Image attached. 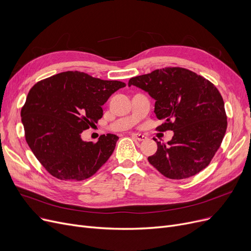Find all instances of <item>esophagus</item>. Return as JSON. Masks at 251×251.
Wrapping results in <instances>:
<instances>
[{
  "mask_svg": "<svg viewBox=\"0 0 251 251\" xmlns=\"http://www.w3.org/2000/svg\"><path fill=\"white\" fill-rule=\"evenodd\" d=\"M132 137L135 138V139L138 140V141H143V140L147 139L146 136L142 135V134H138V133H132Z\"/></svg>",
  "mask_w": 251,
  "mask_h": 251,
  "instance_id": "esophagus-1",
  "label": "esophagus"
}]
</instances>
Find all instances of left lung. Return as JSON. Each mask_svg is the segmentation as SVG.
I'll return each mask as SVG.
<instances>
[{"label":"left lung","instance_id":"left-lung-1","mask_svg":"<svg viewBox=\"0 0 251 251\" xmlns=\"http://www.w3.org/2000/svg\"><path fill=\"white\" fill-rule=\"evenodd\" d=\"M134 85L155 100L154 113L165 123L160 131L172 130L168 144L157 141V151L148 157L161 174L186 179L208 166L227 129L225 104L217 87L205 78L179 67L157 69L131 78Z\"/></svg>","mask_w":251,"mask_h":251}]
</instances>
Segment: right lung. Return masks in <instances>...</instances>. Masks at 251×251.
I'll return each instance as SVG.
<instances>
[{"label": "right lung", "mask_w": 251, "mask_h": 251, "mask_svg": "<svg viewBox=\"0 0 251 251\" xmlns=\"http://www.w3.org/2000/svg\"><path fill=\"white\" fill-rule=\"evenodd\" d=\"M124 86L121 81L68 71L44 79L29 90L21 110L25 138L50 175L81 181L109 160L117 135H101L94 143L83 141L81 133L102 117L101 105Z\"/></svg>", "instance_id": "obj_1"}]
</instances>
